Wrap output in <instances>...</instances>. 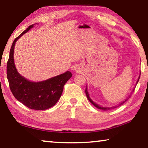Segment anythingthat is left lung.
I'll return each instance as SVG.
<instances>
[{
    "label": "left lung",
    "instance_id": "8db88e82",
    "mask_svg": "<svg viewBox=\"0 0 148 148\" xmlns=\"http://www.w3.org/2000/svg\"><path fill=\"white\" fill-rule=\"evenodd\" d=\"M140 76H139V78H138V81H137V82H136V84H138V81H139V79H140ZM134 91V89H133V91ZM86 96H87V99H88V100L89 101L91 102V103H92V104L94 105V106H95V107H97V108H99V109H100V110H110L111 108H104V107H102V106H99L98 104H95V102H93L92 101V100L89 98V94H88V92H87V88L86 89ZM131 95H129V97H128V98H127L126 100H125V101H123L121 103H120L119 104V106H115V107H113V108H116V107H118V106H121L122 104H123L125 102H126L127 100L129 99V98H130V97H131Z\"/></svg>",
    "mask_w": 148,
    "mask_h": 148
}]
</instances>
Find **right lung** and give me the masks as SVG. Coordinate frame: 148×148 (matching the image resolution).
Masks as SVG:
<instances>
[{
    "label": "right lung",
    "mask_w": 148,
    "mask_h": 148,
    "mask_svg": "<svg viewBox=\"0 0 148 148\" xmlns=\"http://www.w3.org/2000/svg\"><path fill=\"white\" fill-rule=\"evenodd\" d=\"M33 25H30L13 42L7 62L6 74L10 88L17 101L32 110H44L57 103L61 96L64 84L72 75L71 72L67 71L46 81L36 83L26 79L17 72L14 61L16 42Z\"/></svg>",
    "instance_id": "1"
}]
</instances>
